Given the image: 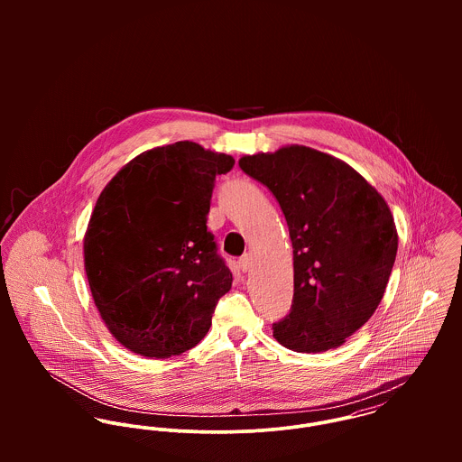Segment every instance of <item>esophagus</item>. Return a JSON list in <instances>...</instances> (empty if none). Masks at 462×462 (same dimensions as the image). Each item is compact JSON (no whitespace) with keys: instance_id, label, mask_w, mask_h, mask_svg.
Masks as SVG:
<instances>
[{"instance_id":"obj_1","label":"esophagus","mask_w":462,"mask_h":462,"mask_svg":"<svg viewBox=\"0 0 462 462\" xmlns=\"http://www.w3.org/2000/svg\"><path fill=\"white\" fill-rule=\"evenodd\" d=\"M251 266H253V258H251L249 254H244V256L238 260V268H240L242 272L251 270Z\"/></svg>"}]
</instances>
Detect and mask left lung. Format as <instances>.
<instances>
[{
    "instance_id": "left-lung-1",
    "label": "left lung",
    "mask_w": 462,
    "mask_h": 462,
    "mask_svg": "<svg viewBox=\"0 0 462 462\" xmlns=\"http://www.w3.org/2000/svg\"><path fill=\"white\" fill-rule=\"evenodd\" d=\"M238 165L277 199L291 238L293 304L273 337L306 354L341 346L384 297L398 247L390 206L348 163L306 145Z\"/></svg>"
}]
</instances>
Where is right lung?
Returning <instances> with one entry per match:
<instances>
[{"instance_id":"1","label":"right lung","mask_w":462,"mask_h":462,"mask_svg":"<svg viewBox=\"0 0 462 462\" xmlns=\"http://www.w3.org/2000/svg\"><path fill=\"white\" fill-rule=\"evenodd\" d=\"M229 154L196 142L143 151L103 189L83 238L94 304L128 350L180 356L206 336L233 273L206 220Z\"/></svg>"}]
</instances>
